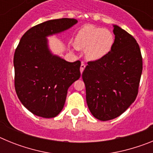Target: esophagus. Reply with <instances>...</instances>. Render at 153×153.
I'll return each instance as SVG.
<instances>
[{
  "label": "esophagus",
  "mask_w": 153,
  "mask_h": 153,
  "mask_svg": "<svg viewBox=\"0 0 153 153\" xmlns=\"http://www.w3.org/2000/svg\"><path fill=\"white\" fill-rule=\"evenodd\" d=\"M85 67H86V64L83 63H81V66H80V73L82 74V73L83 72V70H84Z\"/></svg>",
  "instance_id": "obj_1"
}]
</instances>
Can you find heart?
<instances>
[{
	"label": "heart",
	"instance_id": "1",
	"mask_svg": "<svg viewBox=\"0 0 153 153\" xmlns=\"http://www.w3.org/2000/svg\"><path fill=\"white\" fill-rule=\"evenodd\" d=\"M114 42V35L109 30L87 25L78 31L74 43L76 49L85 51L89 60L97 61L109 54Z\"/></svg>",
	"mask_w": 153,
	"mask_h": 153
}]
</instances>
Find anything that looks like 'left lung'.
<instances>
[{
  "instance_id": "obj_1",
  "label": "left lung",
  "mask_w": 153,
  "mask_h": 153,
  "mask_svg": "<svg viewBox=\"0 0 153 153\" xmlns=\"http://www.w3.org/2000/svg\"><path fill=\"white\" fill-rule=\"evenodd\" d=\"M115 42L104 58L88 62L82 77L90 111L102 121L123 113L137 97L143 71V57L136 39L113 25Z\"/></svg>"
}]
</instances>
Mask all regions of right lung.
Returning <instances> with one entry per match:
<instances>
[{
  "label": "right lung",
  "instance_id": "obj_1",
  "mask_svg": "<svg viewBox=\"0 0 153 153\" xmlns=\"http://www.w3.org/2000/svg\"><path fill=\"white\" fill-rule=\"evenodd\" d=\"M77 21H45L23 35L13 56L14 86L19 100L33 114L53 118L61 112L67 90L80 77L81 63L66 61L49 51L47 36L69 29Z\"/></svg>",
  "mask_w": 153,
  "mask_h": 153
}]
</instances>
